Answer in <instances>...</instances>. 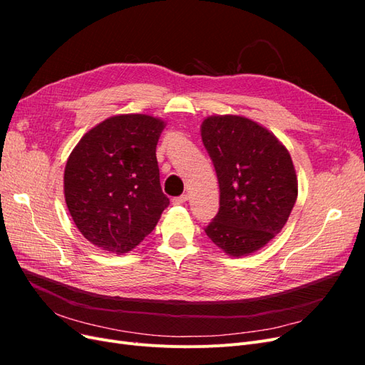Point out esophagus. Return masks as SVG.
<instances>
[{
  "mask_svg": "<svg viewBox=\"0 0 365 365\" xmlns=\"http://www.w3.org/2000/svg\"><path fill=\"white\" fill-rule=\"evenodd\" d=\"M184 202H187V195H181V196L173 197V200H172L173 205H182Z\"/></svg>",
  "mask_w": 365,
  "mask_h": 365,
  "instance_id": "1",
  "label": "esophagus"
}]
</instances>
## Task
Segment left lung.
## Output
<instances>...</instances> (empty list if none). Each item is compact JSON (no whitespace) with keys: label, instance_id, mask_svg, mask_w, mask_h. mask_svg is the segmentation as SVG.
Segmentation results:
<instances>
[{"label":"left lung","instance_id":"8db88e82","mask_svg":"<svg viewBox=\"0 0 365 365\" xmlns=\"http://www.w3.org/2000/svg\"><path fill=\"white\" fill-rule=\"evenodd\" d=\"M202 143L219 181V212L207 236L231 257L250 256L279 235L298 182L288 149L267 128L242 115H212Z\"/></svg>","mask_w":365,"mask_h":365}]
</instances>
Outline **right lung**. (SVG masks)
Listing matches in <instances>:
<instances>
[{"label": "right lung", "instance_id": "1", "mask_svg": "<svg viewBox=\"0 0 365 365\" xmlns=\"http://www.w3.org/2000/svg\"><path fill=\"white\" fill-rule=\"evenodd\" d=\"M164 126L161 118L146 114L109 117L88 130L70 153L65 202L93 245L125 254L158 224L169 205L155 153Z\"/></svg>", "mask_w": 365, "mask_h": 365}]
</instances>
